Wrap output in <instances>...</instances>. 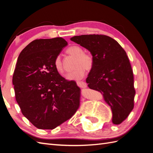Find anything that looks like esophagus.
Listing matches in <instances>:
<instances>
[{"label": "esophagus", "mask_w": 153, "mask_h": 153, "mask_svg": "<svg viewBox=\"0 0 153 153\" xmlns=\"http://www.w3.org/2000/svg\"><path fill=\"white\" fill-rule=\"evenodd\" d=\"M77 85L82 88H85L87 87V83L83 82H77Z\"/></svg>", "instance_id": "esophagus-1"}]
</instances>
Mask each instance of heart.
<instances>
[{"label": "heart", "instance_id": "heart-1", "mask_svg": "<svg viewBox=\"0 0 153 153\" xmlns=\"http://www.w3.org/2000/svg\"><path fill=\"white\" fill-rule=\"evenodd\" d=\"M66 53L75 57L74 69L66 75V79L69 80H78L85 76V70H91L93 67L94 59L91 54L83 53V48L77 45H74L66 50ZM54 68L59 73H63L64 68L61 58L58 56L54 61Z\"/></svg>", "mask_w": 153, "mask_h": 153}]
</instances>
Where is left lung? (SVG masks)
Returning <instances> with one entry per match:
<instances>
[{
	"label": "left lung",
	"mask_w": 153,
	"mask_h": 153,
	"mask_svg": "<svg viewBox=\"0 0 153 153\" xmlns=\"http://www.w3.org/2000/svg\"><path fill=\"white\" fill-rule=\"evenodd\" d=\"M92 54L94 65L86 82L101 93L112 112V123L120 124L134 106V77L126 51L114 39L104 35H82L70 39Z\"/></svg>",
	"instance_id": "obj_1"
}]
</instances>
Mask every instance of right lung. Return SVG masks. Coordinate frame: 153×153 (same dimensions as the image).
<instances>
[{
  "label": "right lung",
  "mask_w": 153,
  "mask_h": 153,
  "mask_svg": "<svg viewBox=\"0 0 153 153\" xmlns=\"http://www.w3.org/2000/svg\"><path fill=\"white\" fill-rule=\"evenodd\" d=\"M68 45L62 37L34 40L19 54L12 77L16 100L36 128L53 129L72 117L80 102V88L61 76L54 61Z\"/></svg>",
  "instance_id": "1"
}]
</instances>
